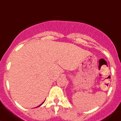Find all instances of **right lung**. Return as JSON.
Wrapping results in <instances>:
<instances>
[{
    "label": "right lung",
    "instance_id": "1",
    "mask_svg": "<svg viewBox=\"0 0 121 121\" xmlns=\"http://www.w3.org/2000/svg\"><path fill=\"white\" fill-rule=\"evenodd\" d=\"M43 103H44V102H43ZM43 103H42V104H40V105H39V106H40V105H42V104H43ZM38 107H39V106H38Z\"/></svg>",
    "mask_w": 121,
    "mask_h": 121
}]
</instances>
